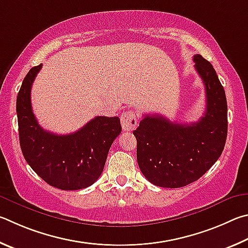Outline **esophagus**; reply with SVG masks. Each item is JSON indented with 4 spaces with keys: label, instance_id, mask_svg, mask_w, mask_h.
<instances>
[{
    "label": "esophagus",
    "instance_id": "esophagus-1",
    "mask_svg": "<svg viewBox=\"0 0 248 248\" xmlns=\"http://www.w3.org/2000/svg\"><path fill=\"white\" fill-rule=\"evenodd\" d=\"M121 124L124 131H127V132L134 131L138 125V120L136 117L135 112L131 110L127 112H124L123 114L121 115Z\"/></svg>",
    "mask_w": 248,
    "mask_h": 248
}]
</instances>
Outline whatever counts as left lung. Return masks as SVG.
<instances>
[{
	"mask_svg": "<svg viewBox=\"0 0 248 248\" xmlns=\"http://www.w3.org/2000/svg\"><path fill=\"white\" fill-rule=\"evenodd\" d=\"M195 68L206 90V111L198 122L180 124L160 114H145L133 134L137 162L150 183L183 187L202 177L222 154L228 135L225 93L212 65L194 55Z\"/></svg>",
	"mask_w": 248,
	"mask_h": 248,
	"instance_id": "left-lung-1",
	"label": "left lung"
}]
</instances>
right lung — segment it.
<instances>
[{"label": "right lung", "mask_w": 248, "mask_h": 248, "mask_svg": "<svg viewBox=\"0 0 248 248\" xmlns=\"http://www.w3.org/2000/svg\"><path fill=\"white\" fill-rule=\"evenodd\" d=\"M42 64L32 67L17 94L20 148L30 168L53 187L77 190L93 185L103 171L112 142L122 131L119 116H97L68 135L39 125L31 108L32 82Z\"/></svg>", "instance_id": "add662e5"}]
</instances>
